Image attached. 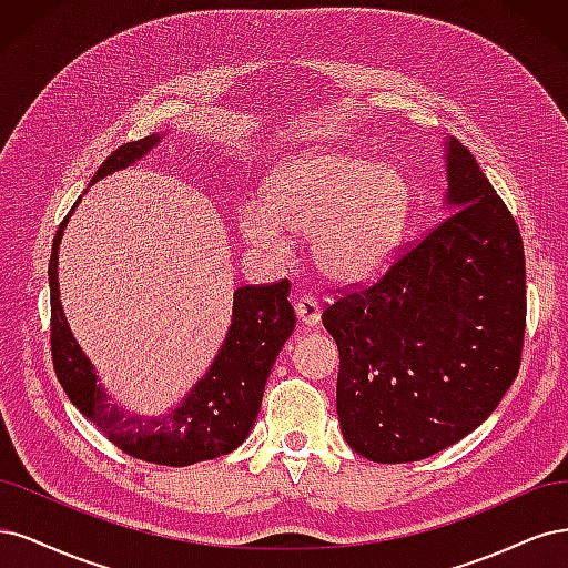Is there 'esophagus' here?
<instances>
[{
	"label": "esophagus",
	"mask_w": 568,
	"mask_h": 568,
	"mask_svg": "<svg viewBox=\"0 0 568 568\" xmlns=\"http://www.w3.org/2000/svg\"><path fill=\"white\" fill-rule=\"evenodd\" d=\"M295 311H297L300 323H304V325H316L321 321V304L316 297H311V295H302L295 304Z\"/></svg>",
	"instance_id": "obj_1"
}]
</instances>
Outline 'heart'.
Masks as SVG:
<instances>
[{
	"instance_id": "obj_1",
	"label": "heart",
	"mask_w": 568,
	"mask_h": 568,
	"mask_svg": "<svg viewBox=\"0 0 568 568\" xmlns=\"http://www.w3.org/2000/svg\"><path fill=\"white\" fill-rule=\"evenodd\" d=\"M408 216V189L392 168H373L352 153H311L273 172L262 205H243L245 241L271 254L285 235H311L323 273L363 281L392 260Z\"/></svg>"
}]
</instances>
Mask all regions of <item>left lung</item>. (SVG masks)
<instances>
[{
	"mask_svg": "<svg viewBox=\"0 0 568 568\" xmlns=\"http://www.w3.org/2000/svg\"><path fill=\"white\" fill-rule=\"evenodd\" d=\"M448 210L382 276L323 311L337 342V415L373 463L460 442L515 382L526 333L521 233L477 158L450 139Z\"/></svg>",
	"mask_w": 568,
	"mask_h": 568,
	"instance_id": "obj_1",
	"label": "left lung"
}]
</instances>
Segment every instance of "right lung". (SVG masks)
I'll list each match as a JSON object with an SVG mask.
<instances>
[{"label":"right lung","instance_id":"add662e5","mask_svg":"<svg viewBox=\"0 0 568 568\" xmlns=\"http://www.w3.org/2000/svg\"><path fill=\"white\" fill-rule=\"evenodd\" d=\"M160 141L151 134L115 149L97 170L94 181L126 168ZM91 181V184H94ZM68 216L53 235L49 260L51 287V361L63 392L108 442L134 460L164 467H189L226 455L245 442L262 408L273 363L295 331V308L287 302V278L243 285L233 292V318L222 352L176 410L160 419L130 417L108 404L97 373L65 323L59 300V245Z\"/></svg>","mask_w":568,"mask_h":568}]
</instances>
